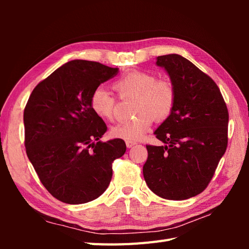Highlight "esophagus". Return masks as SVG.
<instances>
[{"mask_svg": "<svg viewBox=\"0 0 249 249\" xmlns=\"http://www.w3.org/2000/svg\"><path fill=\"white\" fill-rule=\"evenodd\" d=\"M135 144H137L136 141H129V140L126 141V146H127L128 149H130V147H133Z\"/></svg>", "mask_w": 249, "mask_h": 249, "instance_id": "1", "label": "esophagus"}]
</instances>
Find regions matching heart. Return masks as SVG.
<instances>
[{
    "mask_svg": "<svg viewBox=\"0 0 249 249\" xmlns=\"http://www.w3.org/2000/svg\"><path fill=\"white\" fill-rule=\"evenodd\" d=\"M114 89L121 96H136L133 119L121 122L111 128L115 138L137 140L141 138L153 123L166 120L176 104V89L166 79H156L153 73L142 71H130L114 82ZM89 105L94 113L104 120L114 116L115 98L107 89L98 87L93 91Z\"/></svg>",
    "mask_w": 249,
    "mask_h": 249,
    "instance_id": "heart-1",
    "label": "heart"
}]
</instances>
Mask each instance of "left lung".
I'll return each instance as SVG.
<instances>
[{"label": "left lung", "instance_id": "obj_1", "mask_svg": "<svg viewBox=\"0 0 249 249\" xmlns=\"http://www.w3.org/2000/svg\"><path fill=\"white\" fill-rule=\"evenodd\" d=\"M176 89L171 114L155 130L160 146L146 145L143 177L153 193L185 200L202 193L228 144L229 113L213 79L178 54L157 56Z\"/></svg>", "mask_w": 249, "mask_h": 249}]
</instances>
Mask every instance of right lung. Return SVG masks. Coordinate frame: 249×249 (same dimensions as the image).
<instances>
[{
	"label": "right lung",
	"mask_w": 249,
	"mask_h": 249,
	"mask_svg": "<svg viewBox=\"0 0 249 249\" xmlns=\"http://www.w3.org/2000/svg\"><path fill=\"white\" fill-rule=\"evenodd\" d=\"M119 68L97 62H67L39 82L23 113L26 155L41 184L57 200L81 204L98 198L124 155L122 139L102 142L107 131L89 105L93 91Z\"/></svg>",
	"instance_id": "1"
}]
</instances>
